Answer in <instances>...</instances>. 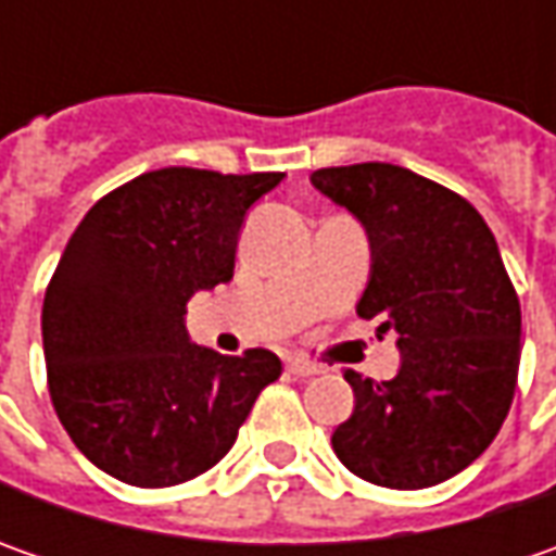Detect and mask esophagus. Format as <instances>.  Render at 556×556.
<instances>
[{"label":"esophagus","instance_id":"esophagus-1","mask_svg":"<svg viewBox=\"0 0 556 556\" xmlns=\"http://www.w3.org/2000/svg\"><path fill=\"white\" fill-rule=\"evenodd\" d=\"M288 371L296 374V377H312V374L321 371V365H315L309 358H303V355H290L288 358Z\"/></svg>","mask_w":556,"mask_h":556}]
</instances>
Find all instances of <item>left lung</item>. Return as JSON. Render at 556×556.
Instances as JSON below:
<instances>
[{
    "label": "left lung",
    "mask_w": 556,
    "mask_h": 556,
    "mask_svg": "<svg viewBox=\"0 0 556 556\" xmlns=\"http://www.w3.org/2000/svg\"><path fill=\"white\" fill-rule=\"evenodd\" d=\"M371 241L358 318L399 331L393 380L343 371L355 393L331 445L383 489H427L460 473L498 437L520 371V300L495 235L452 188L393 163L315 169Z\"/></svg>",
    "instance_id": "obj_1"
}]
</instances>
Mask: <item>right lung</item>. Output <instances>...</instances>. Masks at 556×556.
I'll return each instance as SVG.
<instances>
[{"instance_id": "right-lung-1", "label": "right lung", "mask_w": 556, "mask_h": 556, "mask_svg": "<svg viewBox=\"0 0 556 556\" xmlns=\"http://www.w3.org/2000/svg\"><path fill=\"white\" fill-rule=\"evenodd\" d=\"M281 179L166 166L76 225L46 288L42 353L54 415L114 480L166 489L206 473L281 377L268 350L219 355L185 333V303L231 281L247 210Z\"/></svg>"}]
</instances>
